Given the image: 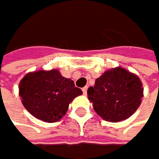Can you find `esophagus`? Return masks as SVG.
Masks as SVG:
<instances>
[{
	"label": "esophagus",
	"mask_w": 159,
	"mask_h": 159,
	"mask_svg": "<svg viewBox=\"0 0 159 159\" xmlns=\"http://www.w3.org/2000/svg\"><path fill=\"white\" fill-rule=\"evenodd\" d=\"M86 93H88V86H84V88H83V93L85 95Z\"/></svg>",
	"instance_id": "obj_1"
}]
</instances>
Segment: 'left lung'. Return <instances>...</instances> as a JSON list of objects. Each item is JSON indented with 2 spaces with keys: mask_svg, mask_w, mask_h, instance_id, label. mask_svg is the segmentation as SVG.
I'll return each mask as SVG.
<instances>
[{
  "mask_svg": "<svg viewBox=\"0 0 159 159\" xmlns=\"http://www.w3.org/2000/svg\"><path fill=\"white\" fill-rule=\"evenodd\" d=\"M89 99L104 120L117 122L128 118L143 98L139 79L121 67L106 71L88 89Z\"/></svg>",
  "mask_w": 159,
  "mask_h": 159,
  "instance_id": "left-lung-1",
  "label": "left lung"
}]
</instances>
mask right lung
Wrapping results in <instances>:
<instances>
[{"instance_id":"1","label":"right lung","mask_w":159,"mask_h":159,"mask_svg":"<svg viewBox=\"0 0 159 159\" xmlns=\"http://www.w3.org/2000/svg\"><path fill=\"white\" fill-rule=\"evenodd\" d=\"M19 89L25 109L46 122L60 120L70 102L83 93L73 80L64 78L57 70L28 74L20 80Z\"/></svg>"}]
</instances>
